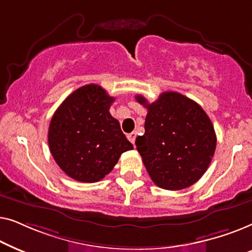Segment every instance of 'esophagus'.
<instances>
[{
    "label": "esophagus",
    "instance_id": "34e87169",
    "mask_svg": "<svg viewBox=\"0 0 252 252\" xmlns=\"http://www.w3.org/2000/svg\"><path fill=\"white\" fill-rule=\"evenodd\" d=\"M135 137H136V133L135 132H132V133H129L128 135H127V139H128L130 142H132L133 144L135 143Z\"/></svg>",
    "mask_w": 252,
    "mask_h": 252
}]
</instances>
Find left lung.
I'll use <instances>...</instances> for the list:
<instances>
[{
  "label": "left lung",
  "instance_id": "8db88e82",
  "mask_svg": "<svg viewBox=\"0 0 252 252\" xmlns=\"http://www.w3.org/2000/svg\"><path fill=\"white\" fill-rule=\"evenodd\" d=\"M135 98L148 110L146 132L135 144L151 180L167 190L194 185L208 170L217 146L208 115L175 92L161 93L153 103L142 95Z\"/></svg>",
  "mask_w": 252,
  "mask_h": 252
}]
</instances>
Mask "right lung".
I'll return each instance as SVG.
<instances>
[{
    "label": "right lung",
    "instance_id": "add662e5",
    "mask_svg": "<svg viewBox=\"0 0 252 252\" xmlns=\"http://www.w3.org/2000/svg\"><path fill=\"white\" fill-rule=\"evenodd\" d=\"M115 97L98 85H86L68 95L51 118L48 132L50 153L68 177L97 182L115 167L133 144L110 115Z\"/></svg>",
    "mask_w": 252,
    "mask_h": 252
}]
</instances>
